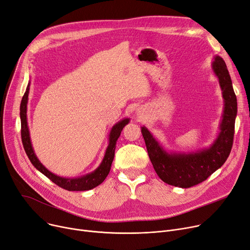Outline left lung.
Masks as SVG:
<instances>
[{
    "label": "left lung",
    "instance_id": "left-lung-1",
    "mask_svg": "<svg viewBox=\"0 0 250 250\" xmlns=\"http://www.w3.org/2000/svg\"><path fill=\"white\" fill-rule=\"evenodd\" d=\"M212 68L219 79L224 98V111L220 133L208 149L188 154L168 153L153 138L149 130L142 126V135L155 171L161 180L170 186L188 188L199 185L225 163L231 152L235 118L237 115V99L224 60L219 56L215 57Z\"/></svg>",
    "mask_w": 250,
    "mask_h": 250
}]
</instances>
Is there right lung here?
Masks as SVG:
<instances>
[{
	"instance_id": "right-lung-1",
	"label": "right lung",
	"mask_w": 250,
	"mask_h": 250,
	"mask_svg": "<svg viewBox=\"0 0 250 250\" xmlns=\"http://www.w3.org/2000/svg\"><path fill=\"white\" fill-rule=\"evenodd\" d=\"M29 85L28 84L27 88H26V92L23 95V98L21 100L20 104V118H21V138H22V144L24 150L27 154L28 158L32 165L41 171L42 174H44L47 178H49L52 182L56 183L57 186L60 188L67 189L69 191H82V190H89L96 188L99 186L100 183L104 181V179L106 178L110 171V167L114 158V151H115V145H116V141L120 138L121 133L123 128L125 127V125L129 123V118H125V120L118 122L115 124L109 134V144L108 147L105 151L104 158L101 162V164L94 170L93 172H91L89 174H86L84 176L78 177V178H65V177H61L58 176L54 173H51L50 171L41 163L37 159V157L33 151L32 145H31V141H30V135H29V129H28V125H27V102H28V94H29Z\"/></svg>"
}]
</instances>
